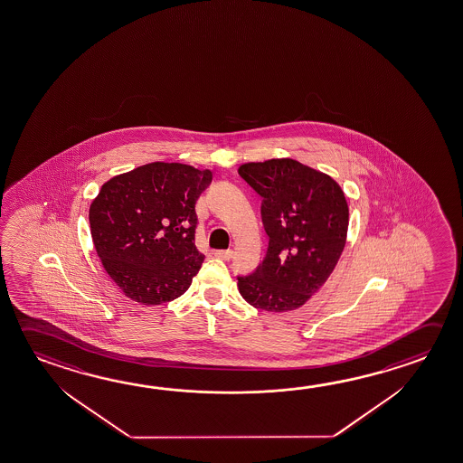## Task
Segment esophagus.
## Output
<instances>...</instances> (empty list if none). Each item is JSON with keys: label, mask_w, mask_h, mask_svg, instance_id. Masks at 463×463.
Returning a JSON list of instances; mask_svg holds the SVG:
<instances>
[{"label": "esophagus", "mask_w": 463, "mask_h": 463, "mask_svg": "<svg viewBox=\"0 0 463 463\" xmlns=\"http://www.w3.org/2000/svg\"><path fill=\"white\" fill-rule=\"evenodd\" d=\"M214 255H216V257L221 260H229L232 259L234 251L231 250V249H228V250H216L214 251Z\"/></svg>", "instance_id": "esophagus-1"}]
</instances>
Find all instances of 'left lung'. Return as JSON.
<instances>
[{
	"label": "left lung",
	"mask_w": 463,
	"mask_h": 463,
	"mask_svg": "<svg viewBox=\"0 0 463 463\" xmlns=\"http://www.w3.org/2000/svg\"><path fill=\"white\" fill-rule=\"evenodd\" d=\"M239 175L261 196L265 259L237 286L253 307L286 312L304 306L332 275L348 232V203L326 174L294 159L243 164Z\"/></svg>",
	"instance_id": "1"
}]
</instances>
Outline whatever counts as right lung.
Segmentation results:
<instances>
[{
    "label": "right lung",
    "instance_id": "obj_1",
    "mask_svg": "<svg viewBox=\"0 0 463 463\" xmlns=\"http://www.w3.org/2000/svg\"><path fill=\"white\" fill-rule=\"evenodd\" d=\"M212 179L187 164L153 163L102 185L90 208V235L127 298L157 306L190 288L204 259L195 204Z\"/></svg>",
    "mask_w": 463,
    "mask_h": 463
}]
</instances>
